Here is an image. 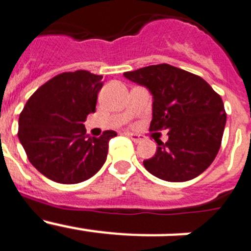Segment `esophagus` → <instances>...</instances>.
Listing matches in <instances>:
<instances>
[{
	"instance_id": "1",
	"label": "esophagus",
	"mask_w": 251,
	"mask_h": 251,
	"mask_svg": "<svg viewBox=\"0 0 251 251\" xmlns=\"http://www.w3.org/2000/svg\"><path fill=\"white\" fill-rule=\"evenodd\" d=\"M127 136L132 139L133 142H136V143H141L143 141V137L139 136V134H134V133H127Z\"/></svg>"
}]
</instances>
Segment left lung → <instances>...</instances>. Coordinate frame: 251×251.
Masks as SVG:
<instances>
[{
	"label": "left lung",
	"instance_id": "left-lung-1",
	"mask_svg": "<svg viewBox=\"0 0 251 251\" xmlns=\"http://www.w3.org/2000/svg\"><path fill=\"white\" fill-rule=\"evenodd\" d=\"M153 95L150 130L168 129L156 141L154 156L143 161L153 176L185 182L201 175L216 157L226 123L223 99L202 77L168 64L124 73Z\"/></svg>",
	"mask_w": 251,
	"mask_h": 251
}]
</instances>
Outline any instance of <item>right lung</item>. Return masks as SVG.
Listing matches in <instances>:
<instances>
[{
  "instance_id": "obj_1",
  "label": "right lung",
  "mask_w": 251,
  "mask_h": 251,
  "mask_svg": "<svg viewBox=\"0 0 251 251\" xmlns=\"http://www.w3.org/2000/svg\"><path fill=\"white\" fill-rule=\"evenodd\" d=\"M101 75L86 70L61 73L31 95L19 118V136L28 161L40 174L65 185L83 182L104 165L109 141L86 134L83 122L95 112Z\"/></svg>"
}]
</instances>
